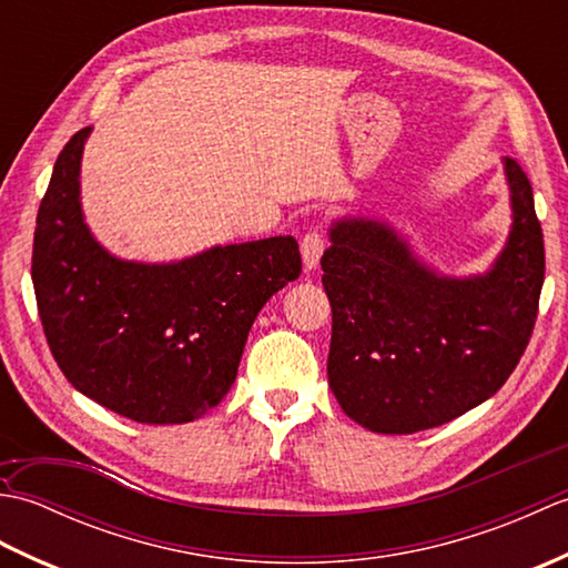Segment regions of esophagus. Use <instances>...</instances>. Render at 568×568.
<instances>
[{
  "label": "esophagus",
  "instance_id": "obj_1",
  "mask_svg": "<svg viewBox=\"0 0 568 568\" xmlns=\"http://www.w3.org/2000/svg\"><path fill=\"white\" fill-rule=\"evenodd\" d=\"M300 253H303V265L305 271L317 268V263L324 253V239L317 229H310V232L300 241Z\"/></svg>",
  "mask_w": 568,
  "mask_h": 568
}]
</instances>
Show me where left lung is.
<instances>
[{
  "instance_id": "left-lung-1",
  "label": "left lung",
  "mask_w": 568,
  "mask_h": 568,
  "mask_svg": "<svg viewBox=\"0 0 568 568\" xmlns=\"http://www.w3.org/2000/svg\"><path fill=\"white\" fill-rule=\"evenodd\" d=\"M510 232L486 273L444 275L397 229L336 216L322 256L332 305L327 376L344 413L378 434H415L496 395L520 364L545 283L532 185L503 159Z\"/></svg>"
}]
</instances>
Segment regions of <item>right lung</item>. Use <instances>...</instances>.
Instances as JSON below:
<instances>
[{
  "label": "right lung",
  "mask_w": 568,
  "mask_h": 568,
  "mask_svg": "<svg viewBox=\"0 0 568 568\" xmlns=\"http://www.w3.org/2000/svg\"><path fill=\"white\" fill-rule=\"evenodd\" d=\"M78 131L36 216L31 281L48 346L72 388L141 425H183L222 403L261 307L300 275L293 236L126 261L84 222Z\"/></svg>",
  "instance_id": "obj_1"
}]
</instances>
